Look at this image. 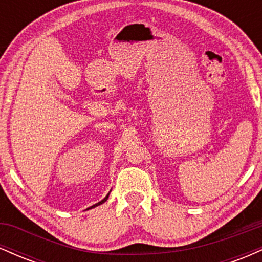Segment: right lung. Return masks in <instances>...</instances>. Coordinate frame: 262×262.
Returning <instances> with one entry per match:
<instances>
[{
    "instance_id": "add662e5",
    "label": "right lung",
    "mask_w": 262,
    "mask_h": 262,
    "mask_svg": "<svg viewBox=\"0 0 262 262\" xmlns=\"http://www.w3.org/2000/svg\"><path fill=\"white\" fill-rule=\"evenodd\" d=\"M108 196H110V193H108V194H107V196H106V197H104V198H103V200H102V201H101V202H98L97 204H95V206H92V207H96V206H100V204H102V203H104V202H106V201H107V198H108Z\"/></svg>"
}]
</instances>
